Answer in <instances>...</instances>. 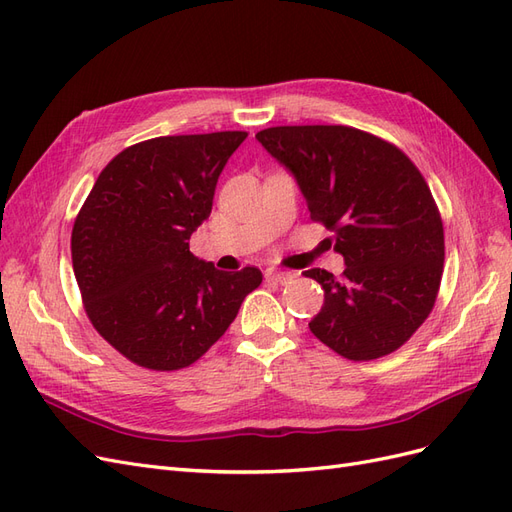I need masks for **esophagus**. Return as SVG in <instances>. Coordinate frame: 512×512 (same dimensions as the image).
<instances>
[{
	"label": "esophagus",
	"instance_id": "obj_1",
	"mask_svg": "<svg viewBox=\"0 0 512 512\" xmlns=\"http://www.w3.org/2000/svg\"><path fill=\"white\" fill-rule=\"evenodd\" d=\"M265 277L269 282H275V284H290L292 282V273L290 271H275V269H269L265 273Z\"/></svg>",
	"mask_w": 512,
	"mask_h": 512
}]
</instances>
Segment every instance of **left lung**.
<instances>
[{
	"instance_id": "obj_1",
	"label": "left lung",
	"mask_w": 512,
	"mask_h": 512,
	"mask_svg": "<svg viewBox=\"0 0 512 512\" xmlns=\"http://www.w3.org/2000/svg\"><path fill=\"white\" fill-rule=\"evenodd\" d=\"M258 143L299 183L314 222L344 256L342 277L309 269L324 305L309 322L350 361L404 346L436 303L444 228L427 181L404 151L348 126H277Z\"/></svg>"
}]
</instances>
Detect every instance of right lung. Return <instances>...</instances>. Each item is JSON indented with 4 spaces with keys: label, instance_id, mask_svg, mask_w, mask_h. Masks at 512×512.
Instances as JSON below:
<instances>
[{
    "label": "right lung",
    "instance_id": "add662e5",
    "mask_svg": "<svg viewBox=\"0 0 512 512\" xmlns=\"http://www.w3.org/2000/svg\"><path fill=\"white\" fill-rule=\"evenodd\" d=\"M247 132L158 136L106 164L74 220L72 267L94 329L132 363L175 371L237 318L262 273L190 252L215 185Z\"/></svg>",
    "mask_w": 512,
    "mask_h": 512
}]
</instances>
